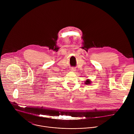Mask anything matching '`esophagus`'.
Instances as JSON below:
<instances>
[{"label":"esophagus","mask_w":134,"mask_h":134,"mask_svg":"<svg viewBox=\"0 0 134 134\" xmlns=\"http://www.w3.org/2000/svg\"><path fill=\"white\" fill-rule=\"evenodd\" d=\"M70 70H71V71H75L76 70V69H75V67H71Z\"/></svg>","instance_id":"obj_1"}]
</instances>
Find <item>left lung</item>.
I'll list each match as a JSON object with an SVG mask.
<instances>
[{"label": "left lung", "instance_id": "8db88e82", "mask_svg": "<svg viewBox=\"0 0 134 134\" xmlns=\"http://www.w3.org/2000/svg\"><path fill=\"white\" fill-rule=\"evenodd\" d=\"M86 84H90L91 83V81L89 80H87L86 81L85 83Z\"/></svg>", "mask_w": 134, "mask_h": 134}]
</instances>
